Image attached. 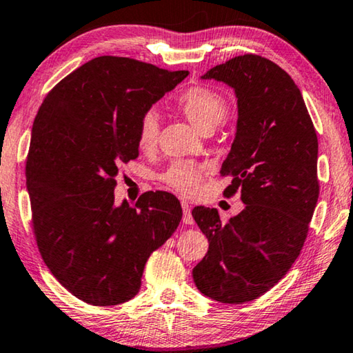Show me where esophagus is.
Wrapping results in <instances>:
<instances>
[{"label": "esophagus", "instance_id": "34e87169", "mask_svg": "<svg viewBox=\"0 0 353 353\" xmlns=\"http://www.w3.org/2000/svg\"><path fill=\"white\" fill-rule=\"evenodd\" d=\"M182 204V210H183V223L185 224H193L194 223V219H193V214H191V207H190V204L187 201H182L181 202Z\"/></svg>", "mask_w": 353, "mask_h": 353}]
</instances>
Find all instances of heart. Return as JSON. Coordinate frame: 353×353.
I'll list each match as a JSON object with an SVG mask.
<instances>
[{
  "mask_svg": "<svg viewBox=\"0 0 353 353\" xmlns=\"http://www.w3.org/2000/svg\"><path fill=\"white\" fill-rule=\"evenodd\" d=\"M177 107L188 118V121L198 128L201 132L213 130L223 123L227 113V103L223 94L208 87L196 85L182 92L177 98ZM159 135V119L154 112H148L141 117L139 124V146L143 151H149L155 146ZM207 172V166L177 162L162 176L163 182L172 190L185 196H193L199 191L201 182Z\"/></svg>",
  "mask_w": 353,
  "mask_h": 353,
  "instance_id": "obj_1",
  "label": "heart"
}]
</instances>
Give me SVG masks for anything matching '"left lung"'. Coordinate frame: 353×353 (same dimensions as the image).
Returning <instances> with one entry per match:
<instances>
[{
	"label": "left lung",
	"mask_w": 353,
	"mask_h": 353,
	"mask_svg": "<svg viewBox=\"0 0 353 353\" xmlns=\"http://www.w3.org/2000/svg\"><path fill=\"white\" fill-rule=\"evenodd\" d=\"M201 79L235 92L236 132L221 174L234 176L225 194L238 190L246 205L227 223L216 208H193L208 240L193 280L213 301L243 303L270 291L301 254L319 198L318 137L294 81L265 57H234Z\"/></svg>",
	"instance_id": "obj_1"
}]
</instances>
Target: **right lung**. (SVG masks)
I'll use <instances>...</instances> for the list:
<instances>
[{
	"mask_svg": "<svg viewBox=\"0 0 353 353\" xmlns=\"http://www.w3.org/2000/svg\"><path fill=\"white\" fill-rule=\"evenodd\" d=\"M188 71L126 57L83 63L48 93L26 162L37 246L48 270L92 305L128 302L145 265L182 219L176 196L148 191L115 204L118 166L139 157V124Z\"/></svg>",
	"mask_w": 353,
	"mask_h": 353,
	"instance_id": "add662e5",
	"label": "right lung"
}]
</instances>
